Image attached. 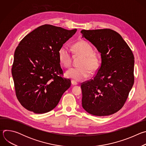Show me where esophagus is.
<instances>
[{
    "mask_svg": "<svg viewBox=\"0 0 146 146\" xmlns=\"http://www.w3.org/2000/svg\"><path fill=\"white\" fill-rule=\"evenodd\" d=\"M71 82H72V84L73 86H76V85L78 84V83L76 81H74V80H72Z\"/></svg>",
    "mask_w": 146,
    "mask_h": 146,
    "instance_id": "obj_1",
    "label": "esophagus"
}]
</instances>
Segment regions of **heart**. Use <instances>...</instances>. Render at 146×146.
Instances as JSON below:
<instances>
[{"label": "heart", "instance_id": "1", "mask_svg": "<svg viewBox=\"0 0 146 146\" xmlns=\"http://www.w3.org/2000/svg\"><path fill=\"white\" fill-rule=\"evenodd\" d=\"M75 52L82 56L79 66L72 68L65 73L66 77L76 81H81L90 75V70L95 71L99 66V59L94 54L92 46L86 41H79L73 45ZM58 59L62 66L68 68L72 62V56L70 50L66 46H62L58 51Z\"/></svg>", "mask_w": 146, "mask_h": 146}]
</instances>
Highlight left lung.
Masks as SVG:
<instances>
[{"mask_svg": "<svg viewBox=\"0 0 146 146\" xmlns=\"http://www.w3.org/2000/svg\"><path fill=\"white\" fill-rule=\"evenodd\" d=\"M81 33L97 48L102 59L94 78L81 85L82 106L94 115L113 114L123 107L133 85V54L113 30H82Z\"/></svg>", "mask_w": 146, "mask_h": 146, "instance_id": "obj_1", "label": "left lung"}]
</instances>
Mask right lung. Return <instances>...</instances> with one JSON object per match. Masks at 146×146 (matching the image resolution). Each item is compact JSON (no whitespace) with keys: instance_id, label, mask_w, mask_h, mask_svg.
<instances>
[{"instance_id":"obj_1","label":"right lung","mask_w":146,"mask_h":146,"mask_svg":"<svg viewBox=\"0 0 146 146\" xmlns=\"http://www.w3.org/2000/svg\"><path fill=\"white\" fill-rule=\"evenodd\" d=\"M51 25H41L25 36L15 49L11 73L16 96L36 114L47 113L70 87L62 77L58 51L76 32Z\"/></svg>"}]
</instances>
